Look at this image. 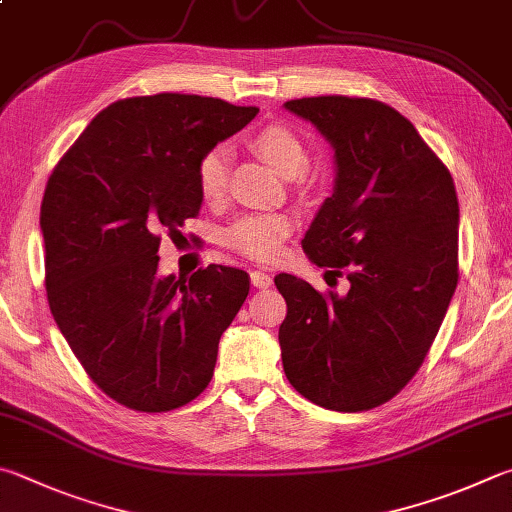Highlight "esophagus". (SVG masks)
Listing matches in <instances>:
<instances>
[{
	"label": "esophagus",
	"mask_w": 512,
	"mask_h": 512,
	"mask_svg": "<svg viewBox=\"0 0 512 512\" xmlns=\"http://www.w3.org/2000/svg\"><path fill=\"white\" fill-rule=\"evenodd\" d=\"M250 284L255 288H271L273 286V275L266 271H253L250 273Z\"/></svg>",
	"instance_id": "esophagus-1"
}]
</instances>
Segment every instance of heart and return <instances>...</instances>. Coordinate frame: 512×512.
I'll list each match as a JSON object with an SVG mask.
<instances>
[{"mask_svg":"<svg viewBox=\"0 0 512 512\" xmlns=\"http://www.w3.org/2000/svg\"><path fill=\"white\" fill-rule=\"evenodd\" d=\"M255 152L273 167L277 174L295 176L306 165V147L291 129L273 125L253 138ZM230 152L226 145H217L199 163V192L208 203H215L226 194ZM295 221L282 212H257L235 221L226 232L228 244L259 262H271L282 250V241L293 230Z\"/></svg>","mask_w":512,"mask_h":512,"instance_id":"b5f03b06","label":"heart"}]
</instances>
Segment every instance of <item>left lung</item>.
Listing matches in <instances>:
<instances>
[{
  "label": "left lung",
  "instance_id": "left-lung-1",
  "mask_svg": "<svg viewBox=\"0 0 512 512\" xmlns=\"http://www.w3.org/2000/svg\"><path fill=\"white\" fill-rule=\"evenodd\" d=\"M333 150V190L302 248L340 275L345 295H320L277 275L286 300L284 374L311 403L362 412L410 383L457 288L459 201L450 172L414 125L385 102L320 96L284 102Z\"/></svg>",
  "mask_w": 512,
  "mask_h": 512
}]
</instances>
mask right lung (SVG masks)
<instances>
[{
  "label": "right lung",
  "mask_w": 512,
  "mask_h": 512,
  "mask_svg": "<svg viewBox=\"0 0 512 512\" xmlns=\"http://www.w3.org/2000/svg\"><path fill=\"white\" fill-rule=\"evenodd\" d=\"M257 111L185 94L118 100L46 183L40 228L53 320L120 405L170 412L210 383L248 275L217 264L190 280L159 275V244L199 215L203 156Z\"/></svg>",
  "instance_id": "obj_1"
}]
</instances>
